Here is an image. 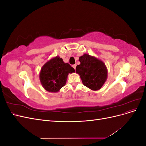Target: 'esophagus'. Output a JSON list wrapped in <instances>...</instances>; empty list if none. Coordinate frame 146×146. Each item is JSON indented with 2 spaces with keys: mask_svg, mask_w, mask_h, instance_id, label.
<instances>
[{
  "mask_svg": "<svg viewBox=\"0 0 146 146\" xmlns=\"http://www.w3.org/2000/svg\"><path fill=\"white\" fill-rule=\"evenodd\" d=\"M72 66L73 67V68H74L75 70H76V64H73Z\"/></svg>",
  "mask_w": 146,
  "mask_h": 146,
  "instance_id": "esophagus-1",
  "label": "esophagus"
}]
</instances>
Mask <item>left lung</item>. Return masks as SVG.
<instances>
[{"mask_svg":"<svg viewBox=\"0 0 146 146\" xmlns=\"http://www.w3.org/2000/svg\"><path fill=\"white\" fill-rule=\"evenodd\" d=\"M80 64L76 67L83 85L90 89L100 90L107 78V69L102 61L88 54L79 58Z\"/></svg>","mask_w":146,"mask_h":146,"instance_id":"left-lung-1","label":"left lung"}]
</instances>
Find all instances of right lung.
I'll list each match as a JSON object with an SVG mask.
<instances>
[{
  "label": "right lung",
  "mask_w": 146,
  "mask_h": 146,
  "mask_svg": "<svg viewBox=\"0 0 146 146\" xmlns=\"http://www.w3.org/2000/svg\"><path fill=\"white\" fill-rule=\"evenodd\" d=\"M74 72L69 64L64 63L62 58L56 56L42 66L39 79L46 91L55 92L65 85L68 74Z\"/></svg>",
  "instance_id": "1"
}]
</instances>
